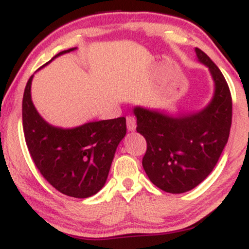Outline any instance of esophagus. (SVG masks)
Instances as JSON below:
<instances>
[{"label": "esophagus", "instance_id": "esophagus-1", "mask_svg": "<svg viewBox=\"0 0 249 249\" xmlns=\"http://www.w3.org/2000/svg\"><path fill=\"white\" fill-rule=\"evenodd\" d=\"M126 126H127V130L130 131V132L136 131L137 123H136V118H134V117H132V116L126 117Z\"/></svg>", "mask_w": 249, "mask_h": 249}]
</instances>
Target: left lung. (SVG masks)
Returning a JSON list of instances; mask_svg holds the SVG:
<instances>
[{"label": "left lung", "instance_id": "8db88e82", "mask_svg": "<svg viewBox=\"0 0 249 249\" xmlns=\"http://www.w3.org/2000/svg\"><path fill=\"white\" fill-rule=\"evenodd\" d=\"M198 61L214 83L210 103L196 112L172 116L134 107L137 132L147 142L142 167L148 179L167 193L193 190L210 176L227 144L232 124V97L224 75L204 51Z\"/></svg>", "mask_w": 249, "mask_h": 249}]
</instances>
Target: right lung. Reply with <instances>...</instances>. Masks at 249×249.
Wrapping results in <instances>:
<instances>
[{
    "label": "right lung",
    "mask_w": 249,
    "mask_h": 249,
    "mask_svg": "<svg viewBox=\"0 0 249 249\" xmlns=\"http://www.w3.org/2000/svg\"><path fill=\"white\" fill-rule=\"evenodd\" d=\"M76 49L62 51L51 61ZM33 78L34 75L24 90L22 118L25 142L36 167L65 196H95L107 182L117 147L126 134V119L89 122L70 128L53 126L39 115L31 101Z\"/></svg>",
    "instance_id": "right-lung-1"
}]
</instances>
